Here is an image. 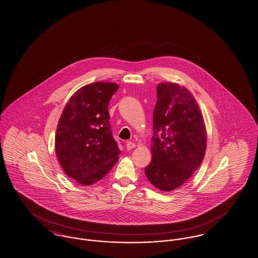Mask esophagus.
I'll return each mask as SVG.
<instances>
[{
	"mask_svg": "<svg viewBox=\"0 0 258 258\" xmlns=\"http://www.w3.org/2000/svg\"><path fill=\"white\" fill-rule=\"evenodd\" d=\"M135 147H136V144H135L134 142L128 141V142L126 143V148H127V150H132L133 148Z\"/></svg>",
	"mask_w": 258,
	"mask_h": 258,
	"instance_id": "obj_1",
	"label": "esophagus"
}]
</instances>
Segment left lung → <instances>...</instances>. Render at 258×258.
Here are the masks:
<instances>
[{"mask_svg": "<svg viewBox=\"0 0 258 258\" xmlns=\"http://www.w3.org/2000/svg\"><path fill=\"white\" fill-rule=\"evenodd\" d=\"M154 110L152 161L145 168L148 180L162 191L184 184L203 162L206 125L191 92L175 83L157 85Z\"/></svg>", "mask_w": 258, "mask_h": 258, "instance_id": "left-lung-1", "label": "left lung"}]
</instances>
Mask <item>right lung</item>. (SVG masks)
<instances>
[{"label":"right lung","mask_w":258,"mask_h":258,"mask_svg":"<svg viewBox=\"0 0 258 258\" xmlns=\"http://www.w3.org/2000/svg\"><path fill=\"white\" fill-rule=\"evenodd\" d=\"M115 83L96 82L78 89L67 103L55 134V152L69 177L90 185L105 176L120 151L113 139L108 103Z\"/></svg>","instance_id":"add662e5"}]
</instances>
